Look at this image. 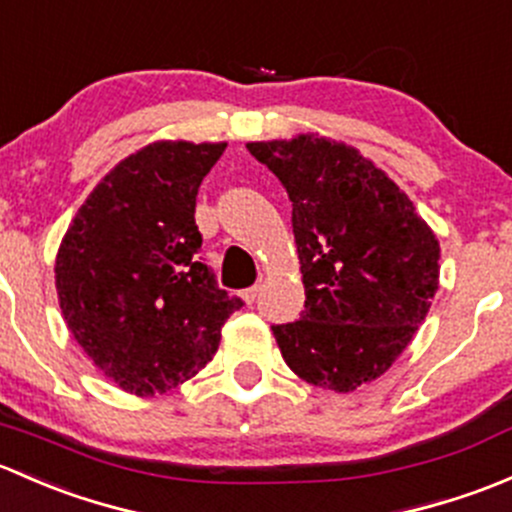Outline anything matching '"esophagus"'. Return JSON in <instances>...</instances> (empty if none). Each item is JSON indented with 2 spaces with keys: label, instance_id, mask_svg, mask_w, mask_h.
I'll return each instance as SVG.
<instances>
[{
  "label": "esophagus",
  "instance_id": "34e87169",
  "mask_svg": "<svg viewBox=\"0 0 512 512\" xmlns=\"http://www.w3.org/2000/svg\"><path fill=\"white\" fill-rule=\"evenodd\" d=\"M258 293H261V286H258V283H256V286L246 288V291H244V300H246V303H254V300L258 298Z\"/></svg>",
  "mask_w": 512,
  "mask_h": 512
}]
</instances>
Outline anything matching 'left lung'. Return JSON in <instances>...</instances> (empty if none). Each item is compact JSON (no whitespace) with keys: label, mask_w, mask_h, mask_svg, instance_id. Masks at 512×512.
I'll use <instances>...</instances> for the list:
<instances>
[{"label":"left lung","mask_w":512,"mask_h":512,"mask_svg":"<svg viewBox=\"0 0 512 512\" xmlns=\"http://www.w3.org/2000/svg\"><path fill=\"white\" fill-rule=\"evenodd\" d=\"M286 187L305 286L300 320L271 325L305 382L352 392L392 367L439 288V241L412 199L342 142H249Z\"/></svg>","instance_id":"8db88e82"}]
</instances>
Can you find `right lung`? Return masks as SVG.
Returning <instances> with one entry per match:
<instances>
[{
	"label": "right lung",
	"mask_w": 512,
	"mask_h": 512,
	"mask_svg": "<svg viewBox=\"0 0 512 512\" xmlns=\"http://www.w3.org/2000/svg\"><path fill=\"white\" fill-rule=\"evenodd\" d=\"M226 142H152L88 194L56 256L63 320L120 389L155 397L217 352L244 300L199 261L197 192Z\"/></svg>",
	"instance_id": "add662e5"
}]
</instances>
